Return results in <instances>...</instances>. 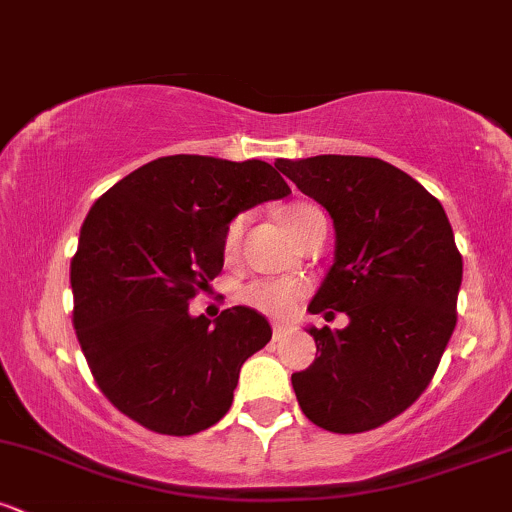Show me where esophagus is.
<instances>
[{"mask_svg":"<svg viewBox=\"0 0 512 512\" xmlns=\"http://www.w3.org/2000/svg\"><path fill=\"white\" fill-rule=\"evenodd\" d=\"M281 337H286V327L284 325H274V339L279 342Z\"/></svg>","mask_w":512,"mask_h":512,"instance_id":"esophagus-1","label":"esophagus"}]
</instances>
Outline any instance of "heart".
Masks as SVG:
<instances>
[{"mask_svg":"<svg viewBox=\"0 0 512 512\" xmlns=\"http://www.w3.org/2000/svg\"><path fill=\"white\" fill-rule=\"evenodd\" d=\"M317 221H325V214H322L320 207L310 202H296L291 204L289 209L284 211V226L289 231V236L296 240L308 231L310 226ZM245 223H248V216L238 214L228 221L226 231H223V252L226 257H233L240 248V240H243ZM305 289L298 281L291 279H260L252 281L243 289V301L250 303L252 308L262 310L264 315H272L276 320H284V317L293 315L298 301L303 298Z\"/></svg>","mask_w":512,"mask_h":512,"instance_id":"b5f03b06","label":"heart"}]
</instances>
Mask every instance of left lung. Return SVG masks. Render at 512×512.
<instances>
[{
  "instance_id": "8db88e82",
  "label": "left lung",
  "mask_w": 512,
  "mask_h": 512,
  "mask_svg": "<svg viewBox=\"0 0 512 512\" xmlns=\"http://www.w3.org/2000/svg\"><path fill=\"white\" fill-rule=\"evenodd\" d=\"M276 168L330 211L334 264L310 313L315 361L291 375L303 414L332 433H363L409 409L436 375L457 325L462 255L445 209L411 175L370 156L279 158Z\"/></svg>"
}]
</instances>
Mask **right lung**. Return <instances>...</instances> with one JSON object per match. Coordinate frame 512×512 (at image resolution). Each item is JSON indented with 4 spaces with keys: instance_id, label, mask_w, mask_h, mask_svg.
<instances>
[{
    "instance_id": "add662e5",
    "label": "right lung",
    "mask_w": 512,
    "mask_h": 512,
    "mask_svg": "<svg viewBox=\"0 0 512 512\" xmlns=\"http://www.w3.org/2000/svg\"><path fill=\"white\" fill-rule=\"evenodd\" d=\"M264 161L163 156L96 199L72 257L74 330L93 380L122 414L163 436L223 419L240 366L272 339L267 317L187 305L223 269V231L255 204L289 195Z\"/></svg>"
}]
</instances>
